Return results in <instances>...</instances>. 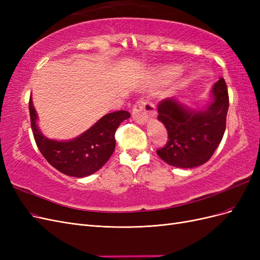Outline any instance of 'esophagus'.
I'll return each instance as SVG.
<instances>
[{
	"instance_id": "esophagus-1",
	"label": "esophagus",
	"mask_w": 260,
	"mask_h": 260,
	"mask_svg": "<svg viewBox=\"0 0 260 260\" xmlns=\"http://www.w3.org/2000/svg\"><path fill=\"white\" fill-rule=\"evenodd\" d=\"M156 107L148 100H139L137 101L132 109V117L138 123H144L149 118L155 116Z\"/></svg>"
}]
</instances>
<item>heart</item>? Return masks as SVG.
Here are the masks:
<instances>
[{"instance_id": "b5f03b06", "label": "heart", "mask_w": 260, "mask_h": 260, "mask_svg": "<svg viewBox=\"0 0 260 260\" xmlns=\"http://www.w3.org/2000/svg\"><path fill=\"white\" fill-rule=\"evenodd\" d=\"M177 72H178L177 68H167V69L164 70V72L161 73V75L164 77H172V76L177 74Z\"/></svg>"}]
</instances>
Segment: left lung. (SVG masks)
<instances>
[{"label":"left lung","instance_id":"1","mask_svg":"<svg viewBox=\"0 0 260 260\" xmlns=\"http://www.w3.org/2000/svg\"><path fill=\"white\" fill-rule=\"evenodd\" d=\"M212 102L202 111L188 108L175 98L159 102L158 120L168 131L166 145L156 153L178 168H193L209 160L221 142L229 108L223 78L214 84Z\"/></svg>","mask_w":260,"mask_h":260}]
</instances>
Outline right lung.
<instances>
[{
    "mask_svg": "<svg viewBox=\"0 0 260 260\" xmlns=\"http://www.w3.org/2000/svg\"><path fill=\"white\" fill-rule=\"evenodd\" d=\"M29 113L39 151L55 169L76 178L90 176L104 166L115 149L117 128L123 120L130 118V113L127 111L109 113L79 137L68 141H57L44 137L39 130L31 96Z\"/></svg>",
    "mask_w": 260,
    "mask_h": 260,
    "instance_id": "1",
    "label": "right lung"
}]
</instances>
